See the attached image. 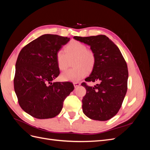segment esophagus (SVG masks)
Masks as SVG:
<instances>
[{
	"label": "esophagus",
	"mask_w": 150,
	"mask_h": 150,
	"mask_svg": "<svg viewBox=\"0 0 150 150\" xmlns=\"http://www.w3.org/2000/svg\"><path fill=\"white\" fill-rule=\"evenodd\" d=\"M73 84H74V86L75 88H78V86H79L81 85V84H80L79 83H78V82H75V83H74Z\"/></svg>",
	"instance_id": "34e87169"
}]
</instances>
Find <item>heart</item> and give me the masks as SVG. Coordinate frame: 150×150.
<instances>
[{
    "label": "heart",
    "mask_w": 150,
    "mask_h": 150,
    "mask_svg": "<svg viewBox=\"0 0 150 150\" xmlns=\"http://www.w3.org/2000/svg\"><path fill=\"white\" fill-rule=\"evenodd\" d=\"M57 65L60 71H65L73 60L74 68L68 70L61 75L62 80L76 82L83 78L94 67L96 56L93 50L78 40H72L65 47V51L59 49L56 53Z\"/></svg>",
    "instance_id": "b5f03b06"
}]
</instances>
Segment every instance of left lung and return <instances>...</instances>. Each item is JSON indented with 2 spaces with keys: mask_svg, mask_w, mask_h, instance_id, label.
Here are the masks:
<instances>
[{
  "mask_svg": "<svg viewBox=\"0 0 150 150\" xmlns=\"http://www.w3.org/2000/svg\"><path fill=\"white\" fill-rule=\"evenodd\" d=\"M74 39L89 45L96 56V64L85 81L99 83L94 87L81 84L86 89L82 100L83 112L94 120H110L119 111L127 92L126 62L118 47L106 35L74 36Z\"/></svg>",
  "mask_w": 150,
  "mask_h": 150,
  "instance_id": "8db88e82",
  "label": "left lung"
}]
</instances>
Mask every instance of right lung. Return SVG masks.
Returning <instances> with one entry per match:
<instances>
[{"label":"right lung","mask_w":150,"mask_h":150,"mask_svg":"<svg viewBox=\"0 0 150 150\" xmlns=\"http://www.w3.org/2000/svg\"><path fill=\"white\" fill-rule=\"evenodd\" d=\"M70 38L44 34L21 49L13 79L18 103L25 112L38 119L59 114L63 102L74 90L70 82H55L60 73L56 53Z\"/></svg>","instance_id":"1"}]
</instances>
